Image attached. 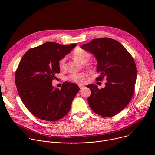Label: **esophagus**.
Listing matches in <instances>:
<instances>
[{
    "label": "esophagus",
    "mask_w": 155,
    "mask_h": 155,
    "mask_svg": "<svg viewBox=\"0 0 155 155\" xmlns=\"http://www.w3.org/2000/svg\"><path fill=\"white\" fill-rule=\"evenodd\" d=\"M78 86H79V87L80 88V89H82V88L84 87V86L82 85V84H79Z\"/></svg>",
    "instance_id": "1"
}]
</instances>
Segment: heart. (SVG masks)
I'll list each match as a JSON object with an SVG mask.
<instances>
[{
    "label": "heart",
    "mask_w": 155,
    "mask_h": 155,
    "mask_svg": "<svg viewBox=\"0 0 155 155\" xmlns=\"http://www.w3.org/2000/svg\"><path fill=\"white\" fill-rule=\"evenodd\" d=\"M73 56L75 59L78 60L81 63L86 62L91 58V54L89 52L80 47H77L74 50L73 53ZM65 61L66 57H64L59 60L58 67L61 71H64L65 69ZM86 77V74L84 72L76 73L72 74L70 75H69L68 77V79L71 81L81 84L84 82Z\"/></svg>",
    "instance_id": "1"
}]
</instances>
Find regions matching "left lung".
<instances>
[{"mask_svg": "<svg viewBox=\"0 0 155 155\" xmlns=\"http://www.w3.org/2000/svg\"><path fill=\"white\" fill-rule=\"evenodd\" d=\"M80 47L93 54L97 61V81L106 80L105 86H86L91 90L87 102L96 114L113 117L123 110L134 93L137 77L135 61L121 44L112 38H94Z\"/></svg>", "mask_w": 155, "mask_h": 155, "instance_id": "left-lung-1", "label": "left lung"}]
</instances>
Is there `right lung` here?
<instances>
[{"mask_svg": "<svg viewBox=\"0 0 155 155\" xmlns=\"http://www.w3.org/2000/svg\"><path fill=\"white\" fill-rule=\"evenodd\" d=\"M76 45L46 42L29 49L20 61L15 72L17 91L25 107L37 118L55 121L69 113L80 88L75 83L65 81L59 90L52 86V81L60 72L59 60Z\"/></svg>", "mask_w": 155, "mask_h": 155, "instance_id": "right-lung-1", "label": "right lung"}]
</instances>
